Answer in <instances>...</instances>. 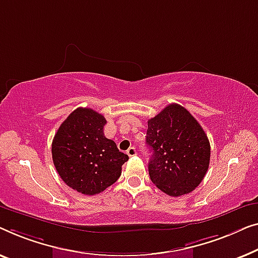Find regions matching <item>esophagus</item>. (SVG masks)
<instances>
[{
    "label": "esophagus",
    "instance_id": "esophagus-1",
    "mask_svg": "<svg viewBox=\"0 0 258 258\" xmlns=\"http://www.w3.org/2000/svg\"><path fill=\"white\" fill-rule=\"evenodd\" d=\"M126 153H127L128 157H134V155L137 154V151H136V148H134V147H130L128 150L126 151Z\"/></svg>",
    "mask_w": 258,
    "mask_h": 258
}]
</instances>
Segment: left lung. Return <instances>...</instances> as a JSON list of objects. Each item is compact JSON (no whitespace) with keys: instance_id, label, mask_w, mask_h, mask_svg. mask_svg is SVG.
<instances>
[{"instance_id":"left-lung-1","label":"left lung","mask_w":258,"mask_h":258,"mask_svg":"<svg viewBox=\"0 0 258 258\" xmlns=\"http://www.w3.org/2000/svg\"><path fill=\"white\" fill-rule=\"evenodd\" d=\"M147 125L152 182L169 197L190 193L209 167L210 144L201 125L179 104L166 106Z\"/></svg>"}]
</instances>
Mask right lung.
<instances>
[{
    "label": "right lung",
    "mask_w": 258,
    "mask_h": 258,
    "mask_svg": "<svg viewBox=\"0 0 258 258\" xmlns=\"http://www.w3.org/2000/svg\"><path fill=\"white\" fill-rule=\"evenodd\" d=\"M106 119L92 108L78 107L58 128L52 160L61 180L72 189L96 195L113 184L128 155L104 136Z\"/></svg>",
    "instance_id": "obj_1"
}]
</instances>
